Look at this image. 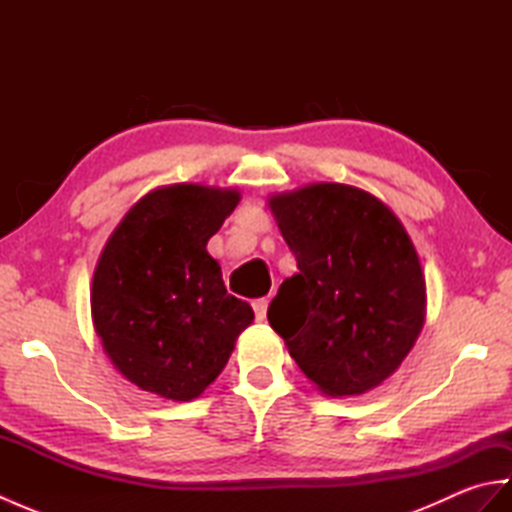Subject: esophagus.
<instances>
[{
	"mask_svg": "<svg viewBox=\"0 0 512 512\" xmlns=\"http://www.w3.org/2000/svg\"><path fill=\"white\" fill-rule=\"evenodd\" d=\"M268 299H257L253 303V310H255V317L257 321H266V312H268Z\"/></svg>",
	"mask_w": 512,
	"mask_h": 512,
	"instance_id": "obj_1",
	"label": "esophagus"
}]
</instances>
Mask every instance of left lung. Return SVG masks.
<instances>
[{
    "label": "left lung",
    "mask_w": 512,
    "mask_h": 512,
    "mask_svg": "<svg viewBox=\"0 0 512 512\" xmlns=\"http://www.w3.org/2000/svg\"><path fill=\"white\" fill-rule=\"evenodd\" d=\"M299 273L281 284L268 321L325 396L378 387L411 352L427 286L405 226L376 195L317 182L268 198Z\"/></svg>",
    "instance_id": "left-lung-1"
}]
</instances>
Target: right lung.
Listing matches in <instances>:
<instances>
[{
	"label": "right lung",
	"mask_w": 512,
	"mask_h": 512,
	"mask_svg": "<svg viewBox=\"0 0 512 512\" xmlns=\"http://www.w3.org/2000/svg\"><path fill=\"white\" fill-rule=\"evenodd\" d=\"M237 189L169 184L143 195L114 228L92 277V321L129 383L189 402L222 374L255 314L228 295L206 244Z\"/></svg>",
	"instance_id": "add662e5"
}]
</instances>
